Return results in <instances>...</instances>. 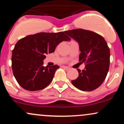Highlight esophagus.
Returning a JSON list of instances; mask_svg holds the SVG:
<instances>
[{"mask_svg":"<svg viewBox=\"0 0 124 124\" xmlns=\"http://www.w3.org/2000/svg\"><path fill=\"white\" fill-rule=\"evenodd\" d=\"M62 68H64V69H65L66 70H69V69H70V68H69V67L66 66H62Z\"/></svg>","mask_w":124,"mask_h":124,"instance_id":"1","label":"esophagus"}]
</instances>
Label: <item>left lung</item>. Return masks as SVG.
I'll list each match as a JSON object with an SVG mask.
<instances>
[{
  "label": "left lung",
  "mask_w": 124,
  "mask_h": 124,
  "mask_svg": "<svg viewBox=\"0 0 124 124\" xmlns=\"http://www.w3.org/2000/svg\"><path fill=\"white\" fill-rule=\"evenodd\" d=\"M65 32L78 42L81 52L79 61L86 63L83 70L78 69L79 76L72 83L82 91L96 89L103 83L109 70L110 51L107 43L93 31L75 29Z\"/></svg>",
  "instance_id": "obj_1"
}]
</instances>
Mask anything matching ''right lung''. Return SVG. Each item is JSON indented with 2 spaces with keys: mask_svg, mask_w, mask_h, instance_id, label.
Returning a JSON list of instances; mask_svg holds the SVG:
<instances>
[{
  "mask_svg": "<svg viewBox=\"0 0 124 124\" xmlns=\"http://www.w3.org/2000/svg\"><path fill=\"white\" fill-rule=\"evenodd\" d=\"M65 32H39L21 38L16 44L12 51V70L23 89L37 91L51 83L59 66H44L43 61L46 54L54 52L59 43L70 40Z\"/></svg>",
  "mask_w": 124,
  "mask_h": 124,
  "instance_id": "obj_1",
  "label": "right lung"
}]
</instances>
